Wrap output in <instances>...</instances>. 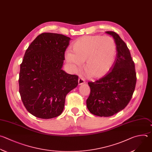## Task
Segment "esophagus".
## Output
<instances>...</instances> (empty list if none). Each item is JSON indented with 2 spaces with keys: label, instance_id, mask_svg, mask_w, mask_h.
<instances>
[{
  "label": "esophagus",
  "instance_id": "1",
  "mask_svg": "<svg viewBox=\"0 0 152 152\" xmlns=\"http://www.w3.org/2000/svg\"><path fill=\"white\" fill-rule=\"evenodd\" d=\"M85 83V79L82 77H80L78 79V83L79 85H82L83 83Z\"/></svg>",
  "mask_w": 152,
  "mask_h": 152
}]
</instances>
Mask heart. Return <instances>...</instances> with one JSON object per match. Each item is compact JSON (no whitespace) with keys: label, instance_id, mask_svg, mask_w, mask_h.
Here are the masks:
<instances>
[{"label":"heart","instance_id":"b5f03b06","mask_svg":"<svg viewBox=\"0 0 152 152\" xmlns=\"http://www.w3.org/2000/svg\"><path fill=\"white\" fill-rule=\"evenodd\" d=\"M72 52L66 53V61L76 67L85 62L86 73L91 77L98 78L105 75L113 65L116 46L110 36H85L74 42Z\"/></svg>","mask_w":152,"mask_h":152}]
</instances>
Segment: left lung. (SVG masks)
<instances>
[{"instance_id":"8db88e82","label":"left lung","mask_w":152,"mask_h":152,"mask_svg":"<svg viewBox=\"0 0 152 152\" xmlns=\"http://www.w3.org/2000/svg\"><path fill=\"white\" fill-rule=\"evenodd\" d=\"M106 33L115 39L116 58L106 76L94 82H88L91 92L86 99L89 111L101 117L112 116L124 109L132 96L137 82L134 62L127 45L115 31Z\"/></svg>"}]
</instances>
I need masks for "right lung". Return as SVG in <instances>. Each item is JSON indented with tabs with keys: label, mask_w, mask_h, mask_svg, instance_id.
Masks as SVG:
<instances>
[{
	"label": "right lung",
	"mask_w": 152,
	"mask_h": 152,
	"mask_svg": "<svg viewBox=\"0 0 152 152\" xmlns=\"http://www.w3.org/2000/svg\"><path fill=\"white\" fill-rule=\"evenodd\" d=\"M70 38L43 33L31 43L20 65L19 92L27 110L41 119L58 116L67 94L78 85V76L62 70Z\"/></svg>",
	"instance_id": "obj_1"
}]
</instances>
